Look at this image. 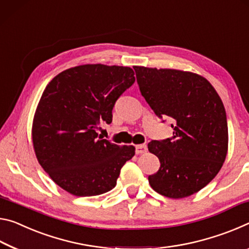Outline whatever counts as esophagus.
<instances>
[{"label":"esophagus","instance_id":"1","mask_svg":"<svg viewBox=\"0 0 249 249\" xmlns=\"http://www.w3.org/2000/svg\"><path fill=\"white\" fill-rule=\"evenodd\" d=\"M146 150H148V148H146L145 144H138V145H136V153L137 154L145 153Z\"/></svg>","mask_w":249,"mask_h":249}]
</instances>
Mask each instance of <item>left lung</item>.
Returning a JSON list of instances; mask_svg holds the SVG:
<instances>
[{
	"label": "left lung",
	"instance_id": "8db88e82",
	"mask_svg": "<svg viewBox=\"0 0 249 249\" xmlns=\"http://www.w3.org/2000/svg\"><path fill=\"white\" fill-rule=\"evenodd\" d=\"M133 68L154 113L173 120L172 138L148 144L161 164L149 175L150 185L170 198L190 196L209 184L225 161L228 128L223 101L210 81L194 72Z\"/></svg>",
	"mask_w": 249,
	"mask_h": 249
}]
</instances>
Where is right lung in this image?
<instances>
[{"label": "right lung", "mask_w": 249, "mask_h": 249, "mask_svg": "<svg viewBox=\"0 0 249 249\" xmlns=\"http://www.w3.org/2000/svg\"><path fill=\"white\" fill-rule=\"evenodd\" d=\"M130 67L103 64L66 69L51 80L36 108L32 139L36 158L57 185L75 196L112 190L133 145H118L98 134L103 121L134 83Z\"/></svg>", "instance_id": "right-lung-1"}]
</instances>
